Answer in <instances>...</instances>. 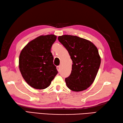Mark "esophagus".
I'll return each instance as SVG.
<instances>
[{"label": "esophagus", "mask_w": 123, "mask_h": 123, "mask_svg": "<svg viewBox=\"0 0 123 123\" xmlns=\"http://www.w3.org/2000/svg\"><path fill=\"white\" fill-rule=\"evenodd\" d=\"M56 69H57V71H58L59 72L60 70V66H57V67H56Z\"/></svg>", "instance_id": "obj_1"}]
</instances>
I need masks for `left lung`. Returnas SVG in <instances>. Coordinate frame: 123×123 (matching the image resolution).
Returning <instances> with one entry per match:
<instances>
[{
  "label": "left lung",
  "instance_id": "obj_1",
  "mask_svg": "<svg viewBox=\"0 0 123 123\" xmlns=\"http://www.w3.org/2000/svg\"><path fill=\"white\" fill-rule=\"evenodd\" d=\"M58 40L72 61L71 74L65 79L68 88L77 92L87 89L95 80L100 65L97 48L91 42L77 36H60Z\"/></svg>",
  "mask_w": 123,
  "mask_h": 123
}]
</instances>
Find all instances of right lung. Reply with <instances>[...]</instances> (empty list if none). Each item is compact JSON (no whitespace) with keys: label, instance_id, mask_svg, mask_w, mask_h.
<instances>
[{"label":"right lung","instance_id":"1","mask_svg":"<svg viewBox=\"0 0 123 123\" xmlns=\"http://www.w3.org/2000/svg\"><path fill=\"white\" fill-rule=\"evenodd\" d=\"M56 39L53 34L40 36L30 41L20 52L19 70L25 81L33 88H48L57 74L51 52Z\"/></svg>","mask_w":123,"mask_h":123}]
</instances>
